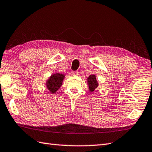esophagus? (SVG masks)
<instances>
[{"instance_id": "obj_1", "label": "esophagus", "mask_w": 152, "mask_h": 152, "mask_svg": "<svg viewBox=\"0 0 152 152\" xmlns=\"http://www.w3.org/2000/svg\"><path fill=\"white\" fill-rule=\"evenodd\" d=\"M72 74L74 76L78 75V71H72Z\"/></svg>"}]
</instances>
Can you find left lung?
<instances>
[{
	"label": "left lung",
	"instance_id": "obj_1",
	"mask_svg": "<svg viewBox=\"0 0 152 152\" xmlns=\"http://www.w3.org/2000/svg\"><path fill=\"white\" fill-rule=\"evenodd\" d=\"M88 84L89 89L91 91H94L95 89L97 88L98 83L96 80V77L95 75H90L88 78Z\"/></svg>",
	"mask_w": 152,
	"mask_h": 152
}]
</instances>
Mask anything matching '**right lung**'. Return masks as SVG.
Instances as JSON below:
<instances>
[{"label": "right lung", "instance_id": "obj_1", "mask_svg": "<svg viewBox=\"0 0 152 152\" xmlns=\"http://www.w3.org/2000/svg\"><path fill=\"white\" fill-rule=\"evenodd\" d=\"M64 78V74L59 73L53 74V75L50 77L48 81L47 82L46 84L47 89L52 94H55L58 90V88L61 86L62 80H63Z\"/></svg>", "mask_w": 152, "mask_h": 152}]
</instances>
